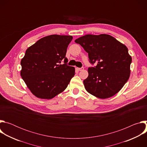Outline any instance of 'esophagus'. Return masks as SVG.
Returning a JSON list of instances; mask_svg holds the SVG:
<instances>
[{"label": "esophagus", "instance_id": "1", "mask_svg": "<svg viewBox=\"0 0 147 147\" xmlns=\"http://www.w3.org/2000/svg\"><path fill=\"white\" fill-rule=\"evenodd\" d=\"M77 69H78V70H79V71H82V70H84V68H83V67L77 68Z\"/></svg>", "mask_w": 147, "mask_h": 147}]
</instances>
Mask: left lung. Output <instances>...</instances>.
Here are the masks:
<instances>
[{
    "label": "left lung",
    "instance_id": "left-lung-1",
    "mask_svg": "<svg viewBox=\"0 0 147 147\" xmlns=\"http://www.w3.org/2000/svg\"><path fill=\"white\" fill-rule=\"evenodd\" d=\"M88 53L95 67L88 69L83 83L86 91L100 99L113 96L123 88L130 74L131 56L128 49L108 34L84 35L75 40Z\"/></svg>",
    "mask_w": 147,
    "mask_h": 147
}]
</instances>
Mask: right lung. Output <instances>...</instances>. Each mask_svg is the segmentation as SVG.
<instances>
[{
  "instance_id": "1",
  "label": "right lung",
  "mask_w": 147,
  "mask_h": 147,
  "mask_svg": "<svg viewBox=\"0 0 147 147\" xmlns=\"http://www.w3.org/2000/svg\"><path fill=\"white\" fill-rule=\"evenodd\" d=\"M72 39L70 35H48L26 50L20 74L36 97L51 99L67 88L75 74V68L66 65L67 48ZM63 60L65 63L60 65Z\"/></svg>"
}]
</instances>
